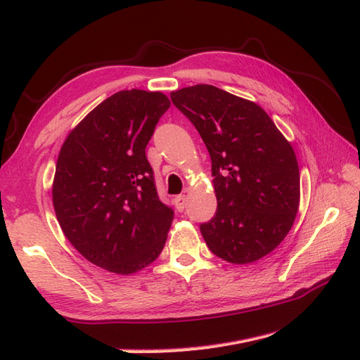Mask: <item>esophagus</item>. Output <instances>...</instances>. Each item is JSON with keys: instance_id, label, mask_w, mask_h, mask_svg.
Returning a JSON list of instances; mask_svg holds the SVG:
<instances>
[{"instance_id": "1", "label": "esophagus", "mask_w": 360, "mask_h": 360, "mask_svg": "<svg viewBox=\"0 0 360 360\" xmlns=\"http://www.w3.org/2000/svg\"><path fill=\"white\" fill-rule=\"evenodd\" d=\"M174 204H176V209L179 212H183L184 207H186V197H184V195H179V197L174 198Z\"/></svg>"}]
</instances>
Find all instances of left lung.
<instances>
[{"instance_id":"8db88e82","label":"left lung","mask_w":360,"mask_h":360,"mask_svg":"<svg viewBox=\"0 0 360 360\" xmlns=\"http://www.w3.org/2000/svg\"><path fill=\"white\" fill-rule=\"evenodd\" d=\"M198 130L212 159L217 209L200 230L214 255L249 264L270 254L296 219L300 176L296 153L263 108L217 86L171 93Z\"/></svg>"}]
</instances>
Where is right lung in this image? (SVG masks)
Segmentation results:
<instances>
[{"instance_id": "obj_1", "label": "right lung", "mask_w": 360, "mask_h": 360, "mask_svg": "<svg viewBox=\"0 0 360 360\" xmlns=\"http://www.w3.org/2000/svg\"><path fill=\"white\" fill-rule=\"evenodd\" d=\"M171 102L160 91L108 97L64 141L52 202L68 240L90 263L118 275L159 257L174 212L156 191L146 147Z\"/></svg>"}]
</instances>
